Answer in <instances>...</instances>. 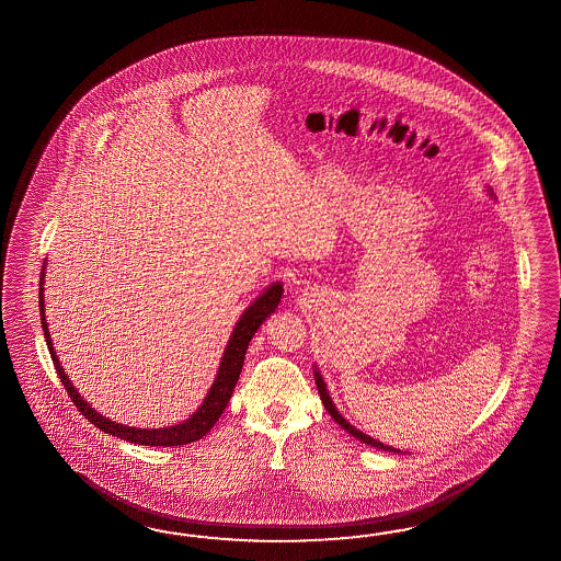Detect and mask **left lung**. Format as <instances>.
Listing matches in <instances>:
<instances>
[{"instance_id":"obj_1","label":"left lung","mask_w":561,"mask_h":561,"mask_svg":"<svg viewBox=\"0 0 561 561\" xmlns=\"http://www.w3.org/2000/svg\"><path fill=\"white\" fill-rule=\"evenodd\" d=\"M490 193H492V188H488ZM314 382H317V389H319V394H321V401H323L324 409L331 413V417L337 422V424L347 432V434H352L354 438H357L359 442H364V444H370L374 448H378V450H385V453H401V450H397V448H392L389 444H382V442L374 440L370 436H366L364 432H359L357 427L350 424L343 415H341L337 408H335V403L331 401V397H329V391H327V385H324L323 376L321 373L314 368Z\"/></svg>"}]
</instances>
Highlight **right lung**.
<instances>
[{
  "mask_svg": "<svg viewBox=\"0 0 561 561\" xmlns=\"http://www.w3.org/2000/svg\"><path fill=\"white\" fill-rule=\"evenodd\" d=\"M43 282H45V265H43V272H41V288H38L41 289V294H38L41 324H43V333H45V341H47V347H49L55 370H57V376L61 378V385L66 387L69 399L73 401V405L78 408V411H82L85 420L90 424L96 425L102 432H106L111 436H117L121 440L144 444V446H183V444H188V442L204 438L205 434L220 420L224 409H226L230 397H232V391L237 387L238 376H240V370H242V364H244L247 350H249V343L253 340L256 329L263 324V321L272 312H275V308H277L279 300H282V294H284V288H282L279 282L272 284L270 288L265 289L256 298L253 305L242 312V317L238 319L237 327H234V331L230 335V341H228V345L224 350L218 376H216L211 389L207 392L202 408L197 409L188 417L187 422L170 425V427L146 430V427H129V425L117 424V422H111V420L102 417L101 413L96 409L90 408L84 399L80 397V392L73 389V385L69 382L68 374L64 373V368L59 364V357L53 352L51 335H49L47 319H45V294H43L45 288H43Z\"/></svg>",
  "mask_w": 561,
  "mask_h": 561,
  "instance_id": "1",
  "label": "right lung"
}]
</instances>
